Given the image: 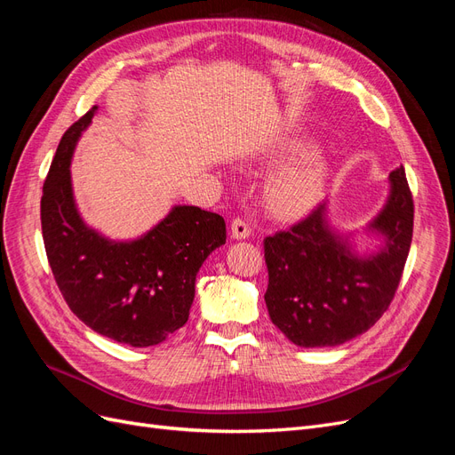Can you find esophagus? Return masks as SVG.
<instances>
[{
    "instance_id": "1",
    "label": "esophagus",
    "mask_w": 455,
    "mask_h": 455,
    "mask_svg": "<svg viewBox=\"0 0 455 455\" xmlns=\"http://www.w3.org/2000/svg\"><path fill=\"white\" fill-rule=\"evenodd\" d=\"M251 237V228L249 224L244 222L241 218H235L231 222V239L235 241H243V239H249Z\"/></svg>"
}]
</instances>
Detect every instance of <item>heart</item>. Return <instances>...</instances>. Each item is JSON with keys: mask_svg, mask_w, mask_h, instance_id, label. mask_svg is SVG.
I'll list each match as a JSON object with an SVG mask.
<instances>
[{"mask_svg": "<svg viewBox=\"0 0 455 455\" xmlns=\"http://www.w3.org/2000/svg\"><path fill=\"white\" fill-rule=\"evenodd\" d=\"M309 148L311 142L306 136H291V139L273 144L261 161L279 164L298 154H304ZM330 174H332V169H330L328 159L316 149L288 163L286 167L269 176L264 191H261V203H264L266 212L275 222L283 224H292L307 218L323 201Z\"/></svg>", "mask_w": 455, "mask_h": 455, "instance_id": "obj_1", "label": "heart"}]
</instances>
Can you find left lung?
I'll use <instances>...</instances> for the list:
<instances>
[{
    "label": "left lung",
    "instance_id": "left-lung-1",
    "mask_svg": "<svg viewBox=\"0 0 455 455\" xmlns=\"http://www.w3.org/2000/svg\"><path fill=\"white\" fill-rule=\"evenodd\" d=\"M363 231L379 241L374 252H356L355 231L332 228L324 201L299 224L266 237V306L273 324L296 346H341L387 311L414 231L404 167L389 174L387 201Z\"/></svg>",
    "mask_w": 455,
    "mask_h": 455
}]
</instances>
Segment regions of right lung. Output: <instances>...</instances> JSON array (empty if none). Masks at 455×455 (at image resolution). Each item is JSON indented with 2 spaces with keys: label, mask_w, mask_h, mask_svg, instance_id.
Returning <instances> with one entry per match:
<instances>
[{
  "label": "right lung",
  "mask_w": 455,
  "mask_h": 455,
  "mask_svg": "<svg viewBox=\"0 0 455 455\" xmlns=\"http://www.w3.org/2000/svg\"><path fill=\"white\" fill-rule=\"evenodd\" d=\"M99 106L68 129L41 197L44 243L60 292L94 332L132 347L167 339L188 323L203 261L226 243L224 218L174 204L144 235L112 241L89 228L74 199L70 164Z\"/></svg>",
  "instance_id": "add662e5"
}]
</instances>
